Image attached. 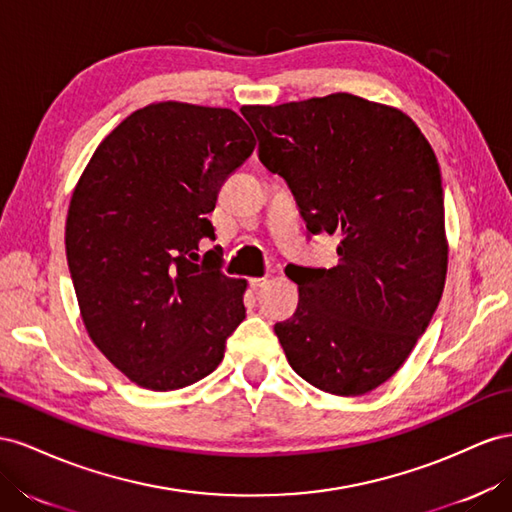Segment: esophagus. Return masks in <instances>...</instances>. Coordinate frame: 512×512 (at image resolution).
Segmentation results:
<instances>
[{
    "mask_svg": "<svg viewBox=\"0 0 512 512\" xmlns=\"http://www.w3.org/2000/svg\"><path fill=\"white\" fill-rule=\"evenodd\" d=\"M268 285V279H251V287L257 291V289H261V287H266Z\"/></svg>",
    "mask_w": 512,
    "mask_h": 512,
    "instance_id": "obj_1",
    "label": "esophagus"
}]
</instances>
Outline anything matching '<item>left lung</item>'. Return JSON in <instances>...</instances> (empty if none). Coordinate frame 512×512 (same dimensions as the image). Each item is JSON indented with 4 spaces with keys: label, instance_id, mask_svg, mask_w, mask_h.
<instances>
[{
    "label": "left lung",
    "instance_id": "left-lung-1",
    "mask_svg": "<svg viewBox=\"0 0 512 512\" xmlns=\"http://www.w3.org/2000/svg\"><path fill=\"white\" fill-rule=\"evenodd\" d=\"M259 160L287 180L339 264L287 266L298 309L274 326L315 388L358 397L397 373L442 300L448 270L437 156L410 115L354 94L246 105Z\"/></svg>",
    "mask_w": 512,
    "mask_h": 512
}]
</instances>
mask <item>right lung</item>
Returning <instances> with one entry per match:
<instances>
[{"mask_svg": "<svg viewBox=\"0 0 512 512\" xmlns=\"http://www.w3.org/2000/svg\"><path fill=\"white\" fill-rule=\"evenodd\" d=\"M253 150L236 111L152 102L100 141L72 191L66 257L85 330L141 388L210 375L246 315V281L197 251L214 240L218 191Z\"/></svg>", "mask_w": 512, "mask_h": 512, "instance_id": "right-lung-1", "label": "right lung"}]
</instances>
